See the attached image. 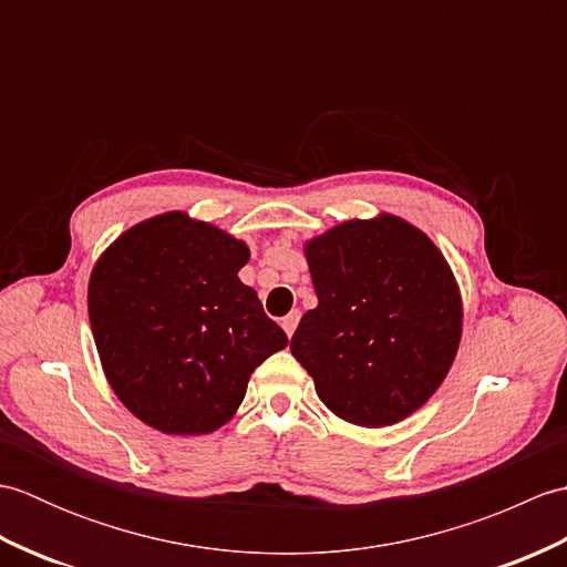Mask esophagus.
<instances>
[{
    "instance_id": "34e87169",
    "label": "esophagus",
    "mask_w": 567,
    "mask_h": 567,
    "mask_svg": "<svg viewBox=\"0 0 567 567\" xmlns=\"http://www.w3.org/2000/svg\"><path fill=\"white\" fill-rule=\"evenodd\" d=\"M299 317H302V315H299V311L295 309V311H290V315H287V317L282 319V329H285V333H287V339H292V336H295Z\"/></svg>"
}]
</instances>
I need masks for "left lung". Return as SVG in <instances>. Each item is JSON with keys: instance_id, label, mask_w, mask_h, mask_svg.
<instances>
[{"instance_id": "obj_1", "label": "left lung", "mask_w": 567, "mask_h": 567, "mask_svg": "<svg viewBox=\"0 0 567 567\" xmlns=\"http://www.w3.org/2000/svg\"><path fill=\"white\" fill-rule=\"evenodd\" d=\"M319 297L292 355L319 400L358 426H390L424 404L461 343L455 277L426 234L396 216L333 226L307 248Z\"/></svg>"}]
</instances>
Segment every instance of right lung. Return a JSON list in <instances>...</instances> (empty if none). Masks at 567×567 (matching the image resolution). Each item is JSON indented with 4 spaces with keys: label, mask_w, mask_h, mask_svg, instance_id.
<instances>
[{
    "label": "right lung",
    "mask_w": 567,
    "mask_h": 567,
    "mask_svg": "<svg viewBox=\"0 0 567 567\" xmlns=\"http://www.w3.org/2000/svg\"><path fill=\"white\" fill-rule=\"evenodd\" d=\"M248 246L167 212L102 252L90 277V323L104 375L131 414L175 436L224 426L250 372L287 346L252 287Z\"/></svg>",
    "instance_id": "obj_1"
}]
</instances>
